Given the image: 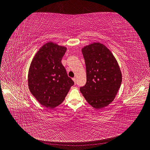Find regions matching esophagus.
<instances>
[{
  "mask_svg": "<svg viewBox=\"0 0 150 150\" xmlns=\"http://www.w3.org/2000/svg\"><path fill=\"white\" fill-rule=\"evenodd\" d=\"M72 80L74 81V84H76V78H72Z\"/></svg>",
  "mask_w": 150,
  "mask_h": 150,
  "instance_id": "34e87169",
  "label": "esophagus"
}]
</instances>
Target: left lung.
Here are the masks:
<instances>
[{"label": "left lung", "mask_w": 150, "mask_h": 150, "mask_svg": "<svg viewBox=\"0 0 150 150\" xmlns=\"http://www.w3.org/2000/svg\"><path fill=\"white\" fill-rule=\"evenodd\" d=\"M86 83L80 88L91 106L100 110L114 100L120 88L122 73L115 57L107 47L93 42L82 48Z\"/></svg>", "instance_id": "obj_1"}]
</instances>
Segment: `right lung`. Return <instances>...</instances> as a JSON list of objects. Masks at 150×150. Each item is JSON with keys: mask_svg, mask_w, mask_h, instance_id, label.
<instances>
[{"mask_svg": "<svg viewBox=\"0 0 150 150\" xmlns=\"http://www.w3.org/2000/svg\"><path fill=\"white\" fill-rule=\"evenodd\" d=\"M65 46L51 41L43 44L35 53L28 72V87L41 105L54 108L64 101L74 82L61 62Z\"/></svg>", "mask_w": 150, "mask_h": 150, "instance_id": "add662e5", "label": "right lung"}]
</instances>
